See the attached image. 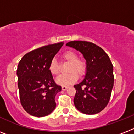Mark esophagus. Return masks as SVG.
Listing matches in <instances>:
<instances>
[{
  "mask_svg": "<svg viewBox=\"0 0 134 134\" xmlns=\"http://www.w3.org/2000/svg\"><path fill=\"white\" fill-rule=\"evenodd\" d=\"M68 88V86H62V89L63 90V91H65V90H67Z\"/></svg>",
  "mask_w": 134,
  "mask_h": 134,
  "instance_id": "34e87169",
  "label": "esophagus"
}]
</instances>
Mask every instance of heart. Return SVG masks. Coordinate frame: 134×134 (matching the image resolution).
<instances>
[{
	"label": "heart",
	"mask_w": 134,
	"mask_h": 134,
	"mask_svg": "<svg viewBox=\"0 0 134 134\" xmlns=\"http://www.w3.org/2000/svg\"><path fill=\"white\" fill-rule=\"evenodd\" d=\"M64 62L69 63L67 71L69 74L62 75L57 77V82L60 85L67 86L76 82L79 77L85 75L87 69V64L86 60L78 58V54L74 50H67L61 56ZM48 69L52 76H57L60 73V65L55 58L50 61Z\"/></svg>",
	"instance_id": "obj_1"
}]
</instances>
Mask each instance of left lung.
Masks as SVG:
<instances>
[{
  "label": "left lung",
  "mask_w": 134,
  "mask_h": 134,
  "mask_svg": "<svg viewBox=\"0 0 134 134\" xmlns=\"http://www.w3.org/2000/svg\"><path fill=\"white\" fill-rule=\"evenodd\" d=\"M66 45L80 52L87 64L84 79L74 85V105L84 114L100 112L108 105L114 86L113 65L108 55L92 42L72 41Z\"/></svg>",
  "instance_id": "1"
}]
</instances>
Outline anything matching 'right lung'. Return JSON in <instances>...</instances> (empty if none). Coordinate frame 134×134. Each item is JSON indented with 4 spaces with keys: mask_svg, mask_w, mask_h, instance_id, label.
I'll list each match as a JSON object with an SVG mask.
<instances>
[{
    "mask_svg": "<svg viewBox=\"0 0 134 134\" xmlns=\"http://www.w3.org/2000/svg\"><path fill=\"white\" fill-rule=\"evenodd\" d=\"M63 42L42 46L26 54L17 69L20 103L31 115L42 117L56 108L55 97L61 91L48 69Z\"/></svg>",
    "mask_w": 134,
    "mask_h": 134,
    "instance_id": "right-lung-1",
    "label": "right lung"
}]
</instances>
